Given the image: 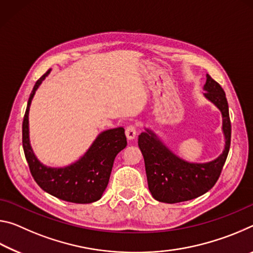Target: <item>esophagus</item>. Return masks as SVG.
Here are the masks:
<instances>
[{"label":"esophagus","instance_id":"34e87169","mask_svg":"<svg viewBox=\"0 0 253 253\" xmlns=\"http://www.w3.org/2000/svg\"><path fill=\"white\" fill-rule=\"evenodd\" d=\"M137 135V128L134 125H129L126 128V137L129 140L134 139Z\"/></svg>","mask_w":253,"mask_h":253}]
</instances>
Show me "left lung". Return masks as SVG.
I'll use <instances>...</instances> for the list:
<instances>
[{
    "label": "left lung",
    "mask_w": 253,
    "mask_h": 253,
    "mask_svg": "<svg viewBox=\"0 0 253 253\" xmlns=\"http://www.w3.org/2000/svg\"><path fill=\"white\" fill-rule=\"evenodd\" d=\"M205 98L221 110L225 145L221 155L203 164L181 160L163 144L152 130L146 129L138 136L148 188L153 198L164 203H178L193 200L207 193L214 186L223 169L231 144V122L225 92L211 76L207 75L204 84Z\"/></svg>",
    "instance_id": "left-lung-1"
}]
</instances>
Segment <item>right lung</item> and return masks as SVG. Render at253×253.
Wrapping results in <instances>:
<instances>
[{
	"mask_svg": "<svg viewBox=\"0 0 253 253\" xmlns=\"http://www.w3.org/2000/svg\"><path fill=\"white\" fill-rule=\"evenodd\" d=\"M48 70L34 84L22 124V144L25 158L34 181L46 193L71 203H92L101 198L108 185L115 157L126 147L123 127L100 132L84 155L66 168H48L38 161L29 139V109L38 87Z\"/></svg>",
	"mask_w": 253,
	"mask_h": 253,
	"instance_id": "add662e5",
	"label": "right lung"
}]
</instances>
